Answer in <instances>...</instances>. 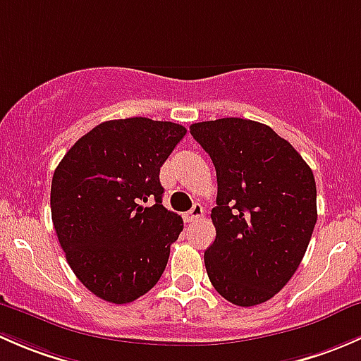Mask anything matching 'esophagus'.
I'll return each mask as SVG.
<instances>
[{
  "mask_svg": "<svg viewBox=\"0 0 361 361\" xmlns=\"http://www.w3.org/2000/svg\"><path fill=\"white\" fill-rule=\"evenodd\" d=\"M204 214V207L201 204H194V207H192L188 213H185V220L187 221H195V220H201Z\"/></svg>",
  "mask_w": 361,
  "mask_h": 361,
  "instance_id": "esophagus-1",
  "label": "esophagus"
}]
</instances>
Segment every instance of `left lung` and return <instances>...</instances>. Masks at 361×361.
I'll use <instances>...</instances> for the list:
<instances>
[{
	"label": "left lung",
	"instance_id": "1",
	"mask_svg": "<svg viewBox=\"0 0 361 361\" xmlns=\"http://www.w3.org/2000/svg\"><path fill=\"white\" fill-rule=\"evenodd\" d=\"M190 134L216 169V238L204 253L211 285L241 307L267 302L295 274L314 231L311 167L255 120L192 123Z\"/></svg>",
	"mask_w": 361,
	"mask_h": 361
}]
</instances>
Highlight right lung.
<instances>
[{
	"label": "right lung",
	"instance_id": "obj_1",
	"mask_svg": "<svg viewBox=\"0 0 361 361\" xmlns=\"http://www.w3.org/2000/svg\"><path fill=\"white\" fill-rule=\"evenodd\" d=\"M185 134L180 123L145 116L108 120L57 166L50 188L57 239L96 297L127 304L157 285L183 231L181 216L162 206L159 173Z\"/></svg>",
	"mask_w": 361,
	"mask_h": 361
}]
</instances>
